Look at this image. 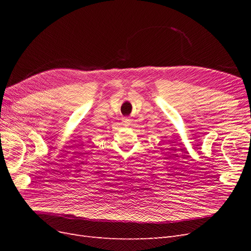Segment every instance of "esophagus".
Returning <instances> with one entry per match:
<instances>
[{"label":"esophagus","mask_w":251,"mask_h":251,"mask_svg":"<svg viewBox=\"0 0 251 251\" xmlns=\"http://www.w3.org/2000/svg\"><path fill=\"white\" fill-rule=\"evenodd\" d=\"M123 123H124V126H128L131 125V119H128V118H123Z\"/></svg>","instance_id":"esophagus-1"}]
</instances>
